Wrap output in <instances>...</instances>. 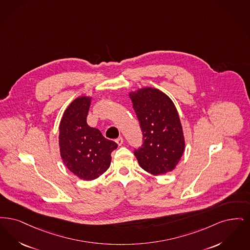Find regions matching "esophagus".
Instances as JSON below:
<instances>
[{
    "label": "esophagus",
    "instance_id": "34e87169",
    "mask_svg": "<svg viewBox=\"0 0 250 250\" xmlns=\"http://www.w3.org/2000/svg\"><path fill=\"white\" fill-rule=\"evenodd\" d=\"M116 143L119 145V146H122V144H123V138L122 137H120V138H118V139H116Z\"/></svg>",
    "mask_w": 250,
    "mask_h": 250
}]
</instances>
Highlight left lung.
Returning a JSON list of instances; mask_svg holds the SVG:
<instances>
[{
  "mask_svg": "<svg viewBox=\"0 0 250 250\" xmlns=\"http://www.w3.org/2000/svg\"><path fill=\"white\" fill-rule=\"evenodd\" d=\"M129 96L143 132V145L134 149L139 165L154 175L172 172L185 150L183 129L173 101L149 87Z\"/></svg>",
  "mask_w": 250,
  "mask_h": 250,
  "instance_id": "obj_1",
  "label": "left lung"
}]
</instances>
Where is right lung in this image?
Returning <instances> with one entry per match:
<instances>
[{
  "label": "right lung",
  "instance_id": "obj_1",
  "mask_svg": "<svg viewBox=\"0 0 250 250\" xmlns=\"http://www.w3.org/2000/svg\"><path fill=\"white\" fill-rule=\"evenodd\" d=\"M90 102L88 96L74 100L64 111L59 128L62 162L73 174L87 181L96 179L108 169L111 152L118 147L117 143L87 125Z\"/></svg>",
  "mask_w": 250,
  "mask_h": 250
}]
</instances>
